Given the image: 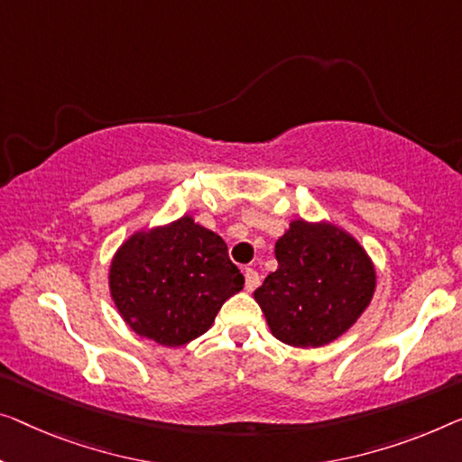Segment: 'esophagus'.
Listing matches in <instances>:
<instances>
[{"label":"esophagus","mask_w":462,"mask_h":462,"mask_svg":"<svg viewBox=\"0 0 462 462\" xmlns=\"http://www.w3.org/2000/svg\"><path fill=\"white\" fill-rule=\"evenodd\" d=\"M259 282H261V278H259V273H257V272H254V270H253V267H246V270H245V288H246V291H249V292H253V291H254V288H257V286H259Z\"/></svg>","instance_id":"1"}]
</instances>
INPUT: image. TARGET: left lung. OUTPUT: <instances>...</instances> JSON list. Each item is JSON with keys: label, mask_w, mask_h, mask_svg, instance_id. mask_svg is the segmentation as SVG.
Instances as JSON below:
<instances>
[{"label": "left lung", "mask_w": 462, "mask_h": 462, "mask_svg": "<svg viewBox=\"0 0 462 462\" xmlns=\"http://www.w3.org/2000/svg\"><path fill=\"white\" fill-rule=\"evenodd\" d=\"M278 270L254 291L275 338L299 348L329 344L369 307L375 267L363 246L329 222L294 219L275 243Z\"/></svg>", "instance_id": "1"}]
</instances>
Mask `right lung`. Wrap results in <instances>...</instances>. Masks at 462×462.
Here are the masks:
<instances>
[{
    "label": "right lung",
    "instance_id": "right-lung-1",
    "mask_svg": "<svg viewBox=\"0 0 462 462\" xmlns=\"http://www.w3.org/2000/svg\"><path fill=\"white\" fill-rule=\"evenodd\" d=\"M245 275L228 246L190 216L134 232L109 265V292L133 332L182 346L208 332Z\"/></svg>",
    "mask_w": 462,
    "mask_h": 462
}]
</instances>
